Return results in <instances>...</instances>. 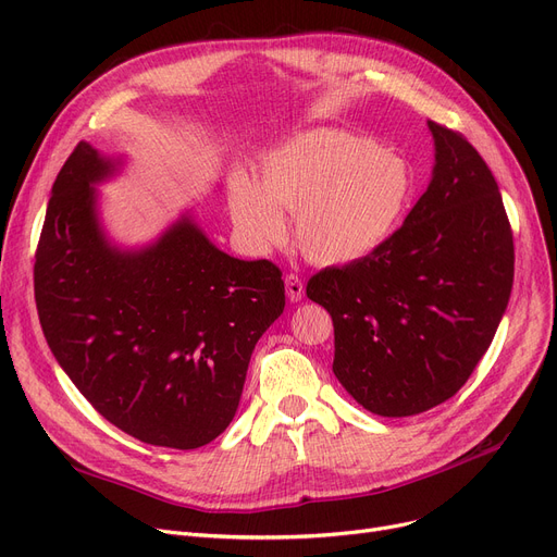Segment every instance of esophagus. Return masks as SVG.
Wrapping results in <instances>:
<instances>
[{"label": "esophagus", "instance_id": "obj_1", "mask_svg": "<svg viewBox=\"0 0 557 557\" xmlns=\"http://www.w3.org/2000/svg\"><path fill=\"white\" fill-rule=\"evenodd\" d=\"M284 284H286V296L290 302H300L305 298V284L298 275H294V273L286 275Z\"/></svg>", "mask_w": 557, "mask_h": 557}]
</instances>
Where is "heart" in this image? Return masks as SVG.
I'll return each instance as SVG.
<instances>
[{
    "label": "heart",
    "mask_w": 557,
    "mask_h": 557,
    "mask_svg": "<svg viewBox=\"0 0 557 557\" xmlns=\"http://www.w3.org/2000/svg\"><path fill=\"white\" fill-rule=\"evenodd\" d=\"M413 169L395 151L338 128H315L275 146L259 162V183L230 181L239 242L267 252L296 214V242L318 267H349L382 248L413 196Z\"/></svg>",
    "instance_id": "obj_1"
}]
</instances>
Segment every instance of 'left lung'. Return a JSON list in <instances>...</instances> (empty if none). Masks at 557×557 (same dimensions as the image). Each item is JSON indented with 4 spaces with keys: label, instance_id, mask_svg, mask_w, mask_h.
I'll return each instance as SVG.
<instances>
[{
    "label": "left lung",
    "instance_id": "obj_1",
    "mask_svg": "<svg viewBox=\"0 0 557 557\" xmlns=\"http://www.w3.org/2000/svg\"><path fill=\"white\" fill-rule=\"evenodd\" d=\"M435 162L404 225L370 257L307 284L334 323V374L370 413L408 418L454 397L506 313L515 246L492 171L426 122Z\"/></svg>",
    "mask_w": 557,
    "mask_h": 557
}]
</instances>
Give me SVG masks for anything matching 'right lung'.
<instances>
[{"label": "right lung", "mask_w": 557, "mask_h": 557, "mask_svg": "<svg viewBox=\"0 0 557 557\" xmlns=\"http://www.w3.org/2000/svg\"><path fill=\"white\" fill-rule=\"evenodd\" d=\"M122 169L124 158L81 141L58 173L34 269L40 325L110 424L196 449L237 413L252 349L284 311L282 273L219 250L191 210L151 244H114L97 185Z\"/></svg>", "instance_id": "obj_1"}]
</instances>
